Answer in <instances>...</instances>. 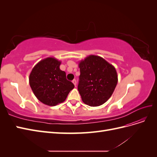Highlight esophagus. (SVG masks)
<instances>
[{
    "mask_svg": "<svg viewBox=\"0 0 157 157\" xmlns=\"http://www.w3.org/2000/svg\"><path fill=\"white\" fill-rule=\"evenodd\" d=\"M72 82L74 84V85L76 86V85H77V80H76L75 79H74L73 81H72Z\"/></svg>",
    "mask_w": 157,
    "mask_h": 157,
    "instance_id": "34e87169",
    "label": "esophagus"
}]
</instances>
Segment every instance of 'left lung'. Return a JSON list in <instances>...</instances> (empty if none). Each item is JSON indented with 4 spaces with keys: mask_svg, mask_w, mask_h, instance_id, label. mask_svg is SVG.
<instances>
[{
    "mask_svg": "<svg viewBox=\"0 0 157 157\" xmlns=\"http://www.w3.org/2000/svg\"><path fill=\"white\" fill-rule=\"evenodd\" d=\"M78 90L82 101L91 107L103 105L111 98L118 82L115 67L98 56L79 61Z\"/></svg>",
    "mask_w": 157,
    "mask_h": 157,
    "instance_id": "obj_1",
    "label": "left lung"
}]
</instances>
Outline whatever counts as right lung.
Listing matches in <instances>:
<instances>
[{
    "label": "right lung",
    "instance_id": "1",
    "mask_svg": "<svg viewBox=\"0 0 157 157\" xmlns=\"http://www.w3.org/2000/svg\"><path fill=\"white\" fill-rule=\"evenodd\" d=\"M61 61L53 57L40 60L29 75V84L40 101L49 106L63 102L74 84L66 78L65 71L59 68Z\"/></svg>",
    "mask_w": 157,
    "mask_h": 157
}]
</instances>
